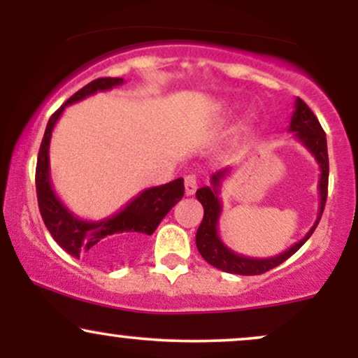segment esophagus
<instances>
[{
    "mask_svg": "<svg viewBox=\"0 0 358 358\" xmlns=\"http://www.w3.org/2000/svg\"><path fill=\"white\" fill-rule=\"evenodd\" d=\"M196 187H199V180H196L195 175L185 176V193H187L188 196L196 192Z\"/></svg>",
    "mask_w": 358,
    "mask_h": 358,
    "instance_id": "1",
    "label": "esophagus"
}]
</instances>
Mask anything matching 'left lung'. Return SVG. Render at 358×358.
<instances>
[{
	"label": "left lung",
	"instance_id": "left-lung-1",
	"mask_svg": "<svg viewBox=\"0 0 358 358\" xmlns=\"http://www.w3.org/2000/svg\"><path fill=\"white\" fill-rule=\"evenodd\" d=\"M289 133L294 134V138L301 143L303 146L315 156L316 163L320 166V180H318V192H320V207L318 215L313 227L306 232V236L301 241L294 242L289 249L285 252L278 254L273 257H249L242 256V254L234 252L231 248L224 244V241L219 236V219L222 213V200H220V188L222 183L225 182L232 168H224V170L217 171L210 176V187H202L196 190V199L203 207V220L200 224L199 231H196V249L202 254V257L213 268L225 271V273L242 274V276H256L262 274L266 271L276 268V266L285 262L287 257L293 256L296 250L301 248L305 242L310 239L311 234L315 232L316 225H318L322 213L327 203V193H328V150H327V134L320 126L318 119L311 109L303 102L299 97L294 101V110L291 116Z\"/></svg>",
	"mask_w": 358,
	"mask_h": 358
}]
</instances>
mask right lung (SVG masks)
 <instances>
[{"label": "right lung", "instance_id": "add662e5", "mask_svg": "<svg viewBox=\"0 0 358 358\" xmlns=\"http://www.w3.org/2000/svg\"><path fill=\"white\" fill-rule=\"evenodd\" d=\"M122 84H124V79L121 77H102V79L92 80L79 92L73 94L71 99L48 119L42 145H40L38 159H36L35 183L38 208L53 241L72 257L87 259V261L101 262V264H109L119 254L127 249H134L146 236H151L159 222L165 219L166 213L182 200L185 193L183 178H176L159 187L146 188L138 193L133 200H129L121 210L101 220H84L73 215V212L69 210L67 205L57 196L50 180L48 150H50L53 127L62 113L67 106Z\"/></svg>", "mask_w": 358, "mask_h": 358}]
</instances>
